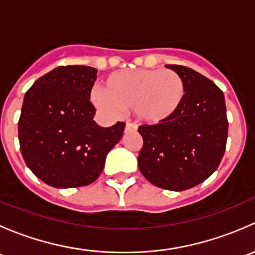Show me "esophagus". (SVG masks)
Returning a JSON list of instances; mask_svg holds the SVG:
<instances>
[{
    "instance_id": "1",
    "label": "esophagus",
    "mask_w": 255,
    "mask_h": 255,
    "mask_svg": "<svg viewBox=\"0 0 255 255\" xmlns=\"http://www.w3.org/2000/svg\"><path fill=\"white\" fill-rule=\"evenodd\" d=\"M137 129H138V126L135 125V123L127 122V125H126V128H125V132L128 133V132H133V130H137Z\"/></svg>"
}]
</instances>
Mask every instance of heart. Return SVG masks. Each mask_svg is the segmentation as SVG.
<instances>
[{
    "label": "heart",
    "instance_id": "heart-1",
    "mask_svg": "<svg viewBox=\"0 0 255 255\" xmlns=\"http://www.w3.org/2000/svg\"><path fill=\"white\" fill-rule=\"evenodd\" d=\"M185 99V84L173 70H121L106 80V89L97 87L91 100L100 110L120 115L134 109L144 122L160 123L179 111Z\"/></svg>",
    "mask_w": 255,
    "mask_h": 255
}]
</instances>
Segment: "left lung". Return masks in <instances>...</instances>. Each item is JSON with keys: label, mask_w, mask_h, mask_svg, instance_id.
Instances as JSON below:
<instances>
[{"label": "left lung", "mask_w": 255, "mask_h": 255, "mask_svg": "<svg viewBox=\"0 0 255 255\" xmlns=\"http://www.w3.org/2000/svg\"><path fill=\"white\" fill-rule=\"evenodd\" d=\"M166 68L184 80V102L169 120L138 128L143 138L138 166L155 186L184 191L205 181L220 165L227 144V113L215 82L187 66Z\"/></svg>", "instance_id": "left-lung-1"}]
</instances>
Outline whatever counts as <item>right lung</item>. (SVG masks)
<instances>
[{"instance_id":"add662e5","label":"right lung","mask_w":255,"mask_h":255,"mask_svg":"<svg viewBox=\"0 0 255 255\" xmlns=\"http://www.w3.org/2000/svg\"><path fill=\"white\" fill-rule=\"evenodd\" d=\"M96 69L58 66L25 92L18 121L20 153L28 168L59 189L92 184L106 155L122 138L125 122L100 127L90 94Z\"/></svg>"}]
</instances>
